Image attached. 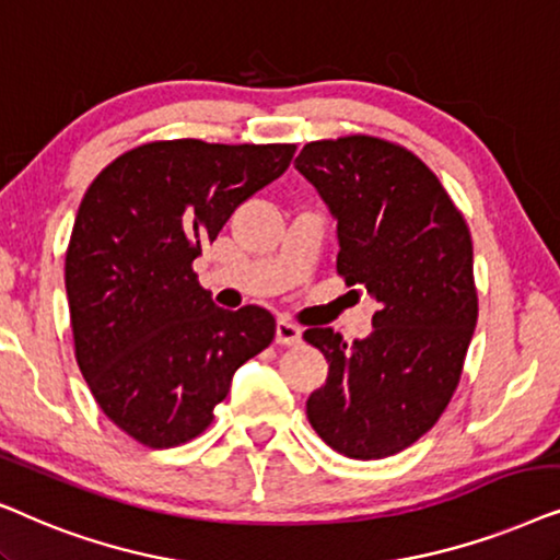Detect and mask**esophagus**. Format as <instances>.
I'll return each mask as SVG.
<instances>
[{"label": "esophagus", "mask_w": 560, "mask_h": 560, "mask_svg": "<svg viewBox=\"0 0 560 560\" xmlns=\"http://www.w3.org/2000/svg\"><path fill=\"white\" fill-rule=\"evenodd\" d=\"M300 340L302 327L289 323V319H279V323H276V342H279V346H296Z\"/></svg>", "instance_id": "34e87169"}]
</instances>
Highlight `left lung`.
<instances>
[{"instance_id": "8db88e82", "label": "left lung", "mask_w": 560, "mask_h": 560, "mask_svg": "<svg viewBox=\"0 0 560 560\" xmlns=\"http://www.w3.org/2000/svg\"><path fill=\"white\" fill-rule=\"evenodd\" d=\"M294 166L338 220V273L378 302L366 340L304 332L330 363L310 424L348 458L394 456L441 420L464 374L479 319L471 233L441 178L392 140H312Z\"/></svg>"}]
</instances>
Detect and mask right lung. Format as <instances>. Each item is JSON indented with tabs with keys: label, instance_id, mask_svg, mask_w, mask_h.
I'll list each match as a JSON object with an SVG mask.
<instances>
[{
	"label": "right lung",
	"instance_id": "obj_1",
	"mask_svg": "<svg viewBox=\"0 0 560 560\" xmlns=\"http://www.w3.org/2000/svg\"><path fill=\"white\" fill-rule=\"evenodd\" d=\"M294 151L155 140L89 184L66 248L73 350L96 405L132 441L189 443L210 428L235 371L271 346V312L214 307L191 264Z\"/></svg>",
	"mask_w": 560,
	"mask_h": 560
}]
</instances>
